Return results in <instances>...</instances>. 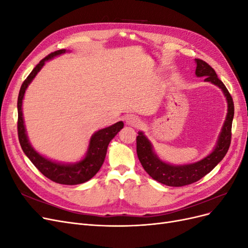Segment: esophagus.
Here are the masks:
<instances>
[{
  "label": "esophagus",
  "mask_w": 248,
  "mask_h": 248,
  "mask_svg": "<svg viewBox=\"0 0 248 248\" xmlns=\"http://www.w3.org/2000/svg\"><path fill=\"white\" fill-rule=\"evenodd\" d=\"M125 122H126L127 125H129V126L138 127V126H140V118L137 117V116L129 115V116L126 117Z\"/></svg>",
  "instance_id": "34e87169"
}]
</instances>
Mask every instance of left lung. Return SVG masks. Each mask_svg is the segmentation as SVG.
<instances>
[{"mask_svg": "<svg viewBox=\"0 0 248 248\" xmlns=\"http://www.w3.org/2000/svg\"><path fill=\"white\" fill-rule=\"evenodd\" d=\"M196 76L198 78H205V81L211 82L222 91L227 99L228 112L212 152L201 160L192 163L170 164L163 161L155 153L152 142L145 136V133L142 131L138 132L137 153L142 168L152 179L168 186L180 187L199 181L223 159L231 144L232 123L234 118V103L232 96L223 82L217 78V74L211 66L200 59H196Z\"/></svg>", "mask_w": 248, "mask_h": 248, "instance_id": "left-lung-1", "label": "left lung"}]
</instances>
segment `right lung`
Here are the masks:
<instances>
[{
  "label": "right lung",
  "mask_w": 248,
  "mask_h": 248,
  "mask_svg": "<svg viewBox=\"0 0 248 248\" xmlns=\"http://www.w3.org/2000/svg\"><path fill=\"white\" fill-rule=\"evenodd\" d=\"M69 51L66 49H60L51 52L50 55L42 59L41 61L36 65L32 72L29 74L26 80L22 82L19 90L18 99H17V111H18V122H17V131L18 140L21 146L22 151L27 155L28 158L32 161L34 166L38 169L46 178L50 179L59 184L65 185H77L89 181L92 179L103 164L104 158H106L108 147L110 140L114 139L117 133L123 128L124 123L119 121L106 128H102L92 134L91 139L89 140V145L86 155L82 157L79 161L73 163H63L51 160L47 157L41 155L39 152L31 145L29 140L28 133L25 126L24 115H22V100H24L25 93L29 85L31 84L35 77L37 76L46 62L54 59L60 55Z\"/></svg>",
  "instance_id": "obj_1"
}]
</instances>
